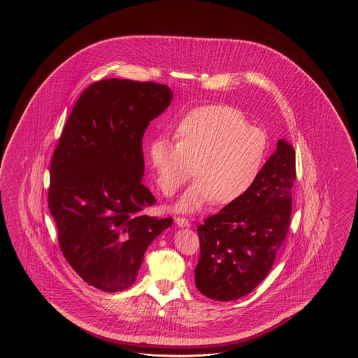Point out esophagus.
Returning a JSON list of instances; mask_svg holds the SVG:
<instances>
[{
  "mask_svg": "<svg viewBox=\"0 0 358 358\" xmlns=\"http://www.w3.org/2000/svg\"><path fill=\"white\" fill-rule=\"evenodd\" d=\"M176 222L178 227L180 228H188L189 227V221L185 217H176Z\"/></svg>",
  "mask_w": 358,
  "mask_h": 358,
  "instance_id": "obj_1",
  "label": "esophagus"
}]
</instances>
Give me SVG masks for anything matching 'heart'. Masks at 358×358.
Instances as JSON below:
<instances>
[{
	"label": "heart",
	"instance_id": "obj_1",
	"mask_svg": "<svg viewBox=\"0 0 358 358\" xmlns=\"http://www.w3.org/2000/svg\"><path fill=\"white\" fill-rule=\"evenodd\" d=\"M268 150L266 131L252 127L236 107L213 105L190 111L176 128V142L157 139L150 147L156 182L173 197L193 176L174 206L196 213L208 202L230 205L243 197L261 173Z\"/></svg>",
	"mask_w": 358,
	"mask_h": 358
}]
</instances>
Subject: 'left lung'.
<instances>
[{"label":"left lung","instance_id":"obj_1","mask_svg":"<svg viewBox=\"0 0 358 358\" xmlns=\"http://www.w3.org/2000/svg\"><path fill=\"white\" fill-rule=\"evenodd\" d=\"M294 180V148L279 139L243 197L198 227L201 256L194 276L203 296L236 301L266 278L289 229Z\"/></svg>","mask_w":358,"mask_h":358}]
</instances>
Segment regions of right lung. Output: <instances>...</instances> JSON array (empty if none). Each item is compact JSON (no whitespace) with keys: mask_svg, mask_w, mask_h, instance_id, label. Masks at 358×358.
<instances>
[{"mask_svg":"<svg viewBox=\"0 0 358 358\" xmlns=\"http://www.w3.org/2000/svg\"><path fill=\"white\" fill-rule=\"evenodd\" d=\"M173 99L165 84L103 79L76 101L51 161L48 207L65 259L107 293L129 288L153 239L173 219L142 184V138Z\"/></svg>","mask_w":358,"mask_h":358,"instance_id":"obj_1","label":"right lung"}]
</instances>
